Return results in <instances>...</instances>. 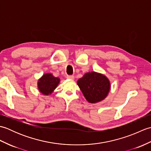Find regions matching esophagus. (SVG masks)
I'll list each match as a JSON object with an SVG mask.
<instances>
[{"label":"esophagus","mask_w":151,"mask_h":151,"mask_svg":"<svg viewBox=\"0 0 151 151\" xmlns=\"http://www.w3.org/2000/svg\"><path fill=\"white\" fill-rule=\"evenodd\" d=\"M66 78L67 79H71V80H73L74 78H75V76H74L73 75H67L66 76Z\"/></svg>","instance_id":"34e87169"}]
</instances>
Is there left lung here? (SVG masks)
<instances>
[{
  "label": "left lung",
  "mask_w": 151,
  "mask_h": 151,
  "mask_svg": "<svg viewBox=\"0 0 151 151\" xmlns=\"http://www.w3.org/2000/svg\"><path fill=\"white\" fill-rule=\"evenodd\" d=\"M77 84L86 100L91 103L103 100L110 88L108 79L104 75L95 72L86 73L78 80Z\"/></svg>",
  "instance_id": "8db88e82"
}]
</instances>
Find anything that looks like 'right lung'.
<instances>
[{"label": "right lung", "instance_id": "right-lung-1", "mask_svg": "<svg viewBox=\"0 0 151 151\" xmlns=\"http://www.w3.org/2000/svg\"><path fill=\"white\" fill-rule=\"evenodd\" d=\"M60 82V79L51 75L45 74L38 82V88L44 95H49L55 89Z\"/></svg>", "mask_w": 151, "mask_h": 151}]
</instances>
